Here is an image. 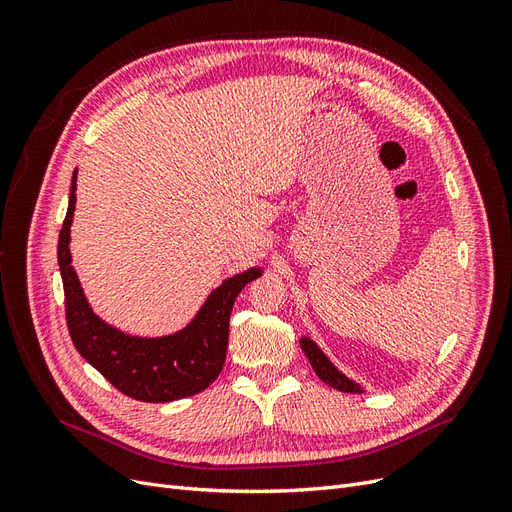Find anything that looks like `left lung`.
I'll list each match as a JSON object with an SVG mask.
<instances>
[{
  "instance_id": "left-lung-1",
  "label": "left lung",
  "mask_w": 512,
  "mask_h": 512,
  "mask_svg": "<svg viewBox=\"0 0 512 512\" xmlns=\"http://www.w3.org/2000/svg\"><path fill=\"white\" fill-rule=\"evenodd\" d=\"M301 348L305 352V356L309 359V363H312L316 376L327 382L329 386H333V389L337 391H344V393H363V389L356 382H352L350 378H346L342 371H339L327 356H324V352L312 342L309 337H301Z\"/></svg>"
}]
</instances>
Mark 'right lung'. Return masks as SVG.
Returning a JSON list of instances; mask_svg holds the SVG:
<instances>
[{"label": "right lung", "instance_id": "right-lung-1", "mask_svg": "<svg viewBox=\"0 0 512 512\" xmlns=\"http://www.w3.org/2000/svg\"><path fill=\"white\" fill-rule=\"evenodd\" d=\"M76 170L68 213L59 232L57 260L64 282L66 322L74 348L117 391L149 404L190 397L220 376L228 348V322L237 294L262 275L247 269L215 288L188 327L164 337H132L100 320L89 307L70 256V226L76 205Z\"/></svg>", "mask_w": 512, "mask_h": 512}]
</instances>
